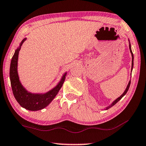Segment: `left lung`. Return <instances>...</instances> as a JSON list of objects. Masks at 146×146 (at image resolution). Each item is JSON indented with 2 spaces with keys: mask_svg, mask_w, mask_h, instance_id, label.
Returning a JSON list of instances; mask_svg holds the SVG:
<instances>
[{
  "mask_svg": "<svg viewBox=\"0 0 146 146\" xmlns=\"http://www.w3.org/2000/svg\"><path fill=\"white\" fill-rule=\"evenodd\" d=\"M129 48H130V52H131V53H132V69L133 68V65H134V55H133V53H132V50H131V46H130V44L129 45ZM130 83H131V81H130L129 82V83H128V86H127V87H126V89L125 90V91H124V93H123L122 95H121L120 97H118V98H117V99H116L114 100V101L112 102V104H111V105L110 106H108V107H107L106 108V109H108V108H110V107H112V106H113L114 104H116L117 102H118L119 100H120L121 98H122L123 96H124L125 94H126V93L127 92H128V89H129V87H130Z\"/></svg>",
  "mask_w": 146,
  "mask_h": 146,
  "instance_id": "1",
  "label": "left lung"
}]
</instances>
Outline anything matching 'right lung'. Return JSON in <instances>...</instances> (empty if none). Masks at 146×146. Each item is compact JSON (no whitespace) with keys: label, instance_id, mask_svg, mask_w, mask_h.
<instances>
[{"label":"right lung","instance_id":"right-lung-1","mask_svg":"<svg viewBox=\"0 0 146 146\" xmlns=\"http://www.w3.org/2000/svg\"><path fill=\"white\" fill-rule=\"evenodd\" d=\"M25 40L26 38L22 41L19 48L15 51V53L12 56L10 67V79L13 94L20 105L26 109L35 111L43 109L52 101L64 83L65 75H64L61 81L54 89L46 94H35L26 91L20 83L17 72L18 53L21 48V46Z\"/></svg>","mask_w":146,"mask_h":146}]
</instances>
